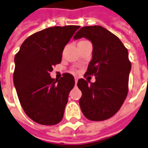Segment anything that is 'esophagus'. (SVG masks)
I'll return each instance as SVG.
<instances>
[{
	"mask_svg": "<svg viewBox=\"0 0 148 148\" xmlns=\"http://www.w3.org/2000/svg\"><path fill=\"white\" fill-rule=\"evenodd\" d=\"M74 80H75V84H77V82H78V78H77V77H74Z\"/></svg>",
	"mask_w": 148,
	"mask_h": 148,
	"instance_id": "obj_1",
	"label": "esophagus"
}]
</instances>
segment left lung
<instances>
[{
  "mask_svg": "<svg viewBox=\"0 0 148 148\" xmlns=\"http://www.w3.org/2000/svg\"><path fill=\"white\" fill-rule=\"evenodd\" d=\"M85 38L92 43V59L86 74L96 76V82L79 79L82 92L79 106L84 116L101 121L115 115L128 94L131 63L124 44L115 34L101 26H86L74 39Z\"/></svg>",
  "mask_w": 148,
  "mask_h": 148,
  "instance_id": "obj_1",
  "label": "left lung"
}]
</instances>
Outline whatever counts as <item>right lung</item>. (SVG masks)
Returning <instances> with one entry per match:
<instances>
[{"mask_svg": "<svg viewBox=\"0 0 148 148\" xmlns=\"http://www.w3.org/2000/svg\"><path fill=\"white\" fill-rule=\"evenodd\" d=\"M78 25L51 27L25 39L14 56V84L24 112L36 123L54 125L64 115L69 93L74 87L73 75L51 79L53 66L61 62L62 52Z\"/></svg>", "mask_w": 148, "mask_h": 148, "instance_id": "add662e5", "label": "right lung"}]
</instances>
